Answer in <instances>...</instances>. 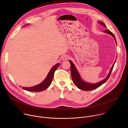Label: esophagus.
Returning <instances> with one entry per match:
<instances>
[{"label":"esophagus","mask_w":128,"mask_h":128,"mask_svg":"<svg viewBox=\"0 0 128 128\" xmlns=\"http://www.w3.org/2000/svg\"><path fill=\"white\" fill-rule=\"evenodd\" d=\"M68 59H69V57H68L67 55H64V56H63L62 57V60L63 61L67 60H68Z\"/></svg>","instance_id":"obj_1"}]
</instances>
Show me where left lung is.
<instances>
[{"mask_svg":"<svg viewBox=\"0 0 128 128\" xmlns=\"http://www.w3.org/2000/svg\"><path fill=\"white\" fill-rule=\"evenodd\" d=\"M99 24H101V25L103 26L104 27H106L105 25L104 24V23H103L102 22H98ZM104 33H107L110 34V35H112V37L114 38L115 42H116V38L115 36L114 35V34L109 30H105L104 31H103ZM116 61L114 62V64L112 65L110 71H109V74H108L107 76H106V78H105L103 80L99 82H97L96 84H92V83H90V82H84L82 79V78L79 72L78 71V70H77L76 67L75 66L74 64L71 60L69 61V62L70 63L71 65V77H72V81L74 83V84L80 89L83 90H94L98 87H99L100 86H101L102 84H103L104 83H105L107 80L109 78V76H110V74L112 73V71L113 69V68L114 67V63H116Z\"/></svg>","mask_w":128,"mask_h":128,"instance_id":"8db88e82","label":"left lung"}]
</instances>
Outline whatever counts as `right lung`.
Returning <instances> with one entry per match:
<instances>
[{
	"label": "right lung",
	"mask_w": 128,
	"mask_h": 128,
	"mask_svg": "<svg viewBox=\"0 0 128 128\" xmlns=\"http://www.w3.org/2000/svg\"><path fill=\"white\" fill-rule=\"evenodd\" d=\"M59 65H60L59 63H57L55 65H54L49 71L47 76L44 79V80L42 81V82L40 84H38L32 87H22V88L25 90L30 91V92H41V91H43L45 90L48 87V86L52 83L54 71L56 70V69H57V68L59 67Z\"/></svg>",
	"instance_id": "right-lung-1"
}]
</instances>
